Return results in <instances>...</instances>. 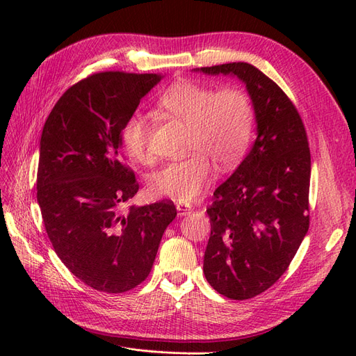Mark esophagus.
Segmentation results:
<instances>
[{
	"instance_id": "1",
	"label": "esophagus",
	"mask_w": 356,
	"mask_h": 356,
	"mask_svg": "<svg viewBox=\"0 0 356 356\" xmlns=\"http://www.w3.org/2000/svg\"><path fill=\"white\" fill-rule=\"evenodd\" d=\"M177 211H178V215L184 217V215H187L193 211V207L188 203H177Z\"/></svg>"
}]
</instances>
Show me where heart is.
I'll return each instance as SVG.
<instances>
[{
  "instance_id": "heart-1",
  "label": "heart",
  "mask_w": 356,
  "mask_h": 356,
  "mask_svg": "<svg viewBox=\"0 0 356 356\" xmlns=\"http://www.w3.org/2000/svg\"><path fill=\"white\" fill-rule=\"evenodd\" d=\"M157 108L175 117L190 129L184 160L161 166L149 177L148 188L156 197L190 202L207 188L213 178V166L230 170L246 154L254 134V105L238 86H212L179 80L161 93ZM152 126L147 118L134 113L120 127L124 153L139 163H149Z\"/></svg>"
}]
</instances>
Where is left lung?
I'll use <instances>...</instances> for the list:
<instances>
[{"label": "left lung", "instance_id": "obj_1", "mask_svg": "<svg viewBox=\"0 0 356 356\" xmlns=\"http://www.w3.org/2000/svg\"><path fill=\"white\" fill-rule=\"evenodd\" d=\"M200 71L236 75L254 105L257 139L233 175L213 191L203 258L204 277L215 291L232 300H248L285 273L309 230L307 135L296 105L251 63L232 62Z\"/></svg>", "mask_w": 356, "mask_h": 356}]
</instances>
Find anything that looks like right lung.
I'll return each instance as SVG.
<instances>
[{"label":"right lung","mask_w":356,"mask_h":356,"mask_svg":"<svg viewBox=\"0 0 356 356\" xmlns=\"http://www.w3.org/2000/svg\"><path fill=\"white\" fill-rule=\"evenodd\" d=\"M160 80L120 71L89 75L60 96L42 127V222L70 272L102 293H126L145 281L177 217L170 200L122 212L139 184L123 161L120 127Z\"/></svg>","instance_id":"obj_1"}]
</instances>
